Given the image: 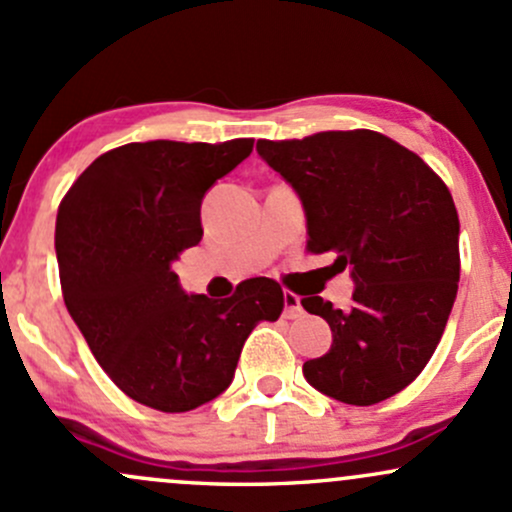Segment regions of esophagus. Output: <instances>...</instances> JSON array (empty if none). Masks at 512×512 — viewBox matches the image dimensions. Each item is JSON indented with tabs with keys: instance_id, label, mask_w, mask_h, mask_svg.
Here are the masks:
<instances>
[{
	"instance_id": "esophagus-1",
	"label": "esophagus",
	"mask_w": 512,
	"mask_h": 512,
	"mask_svg": "<svg viewBox=\"0 0 512 512\" xmlns=\"http://www.w3.org/2000/svg\"><path fill=\"white\" fill-rule=\"evenodd\" d=\"M301 313V299L291 291H284V316L286 318H296Z\"/></svg>"
}]
</instances>
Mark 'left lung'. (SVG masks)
<instances>
[{
  "mask_svg": "<svg viewBox=\"0 0 512 512\" xmlns=\"http://www.w3.org/2000/svg\"><path fill=\"white\" fill-rule=\"evenodd\" d=\"M257 153L296 189L306 250L350 267L352 306L320 296L301 306L328 320L333 345L308 359L313 389L350 406L403 391L440 342L459 282V216L447 184L413 150L367 128L301 140H257Z\"/></svg>",
  "mask_w": 512,
  "mask_h": 512,
  "instance_id": "1",
  "label": "left lung"
}]
</instances>
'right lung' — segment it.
<instances>
[{
	"label": "right lung",
	"mask_w": 512,
	"mask_h": 512,
	"mask_svg": "<svg viewBox=\"0 0 512 512\" xmlns=\"http://www.w3.org/2000/svg\"><path fill=\"white\" fill-rule=\"evenodd\" d=\"M252 143L121 145L60 201L55 252L67 311L109 379L155 411L187 413L226 391L252 328L284 311L274 279H245L216 301L184 294L172 272L204 235V194Z\"/></svg>",
	"instance_id": "obj_1"
}]
</instances>
